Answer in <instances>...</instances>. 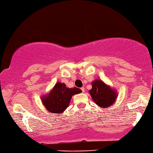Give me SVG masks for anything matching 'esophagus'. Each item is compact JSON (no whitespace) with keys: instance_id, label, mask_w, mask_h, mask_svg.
<instances>
[{"instance_id":"1","label":"esophagus","mask_w":153,"mask_h":153,"mask_svg":"<svg viewBox=\"0 0 153 153\" xmlns=\"http://www.w3.org/2000/svg\"><path fill=\"white\" fill-rule=\"evenodd\" d=\"M81 90H82V93H84V92H85V90H84V87H82V88H81Z\"/></svg>"}]
</instances>
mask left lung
Returning a JSON list of instances; mask_svg holds the SVG:
<instances>
[{"instance_id": "8db88e82", "label": "left lung", "mask_w": 153, "mask_h": 153, "mask_svg": "<svg viewBox=\"0 0 153 153\" xmlns=\"http://www.w3.org/2000/svg\"><path fill=\"white\" fill-rule=\"evenodd\" d=\"M89 93L94 103L103 108H109L114 104L118 97V93L115 89L97 79L92 82V88L89 91Z\"/></svg>"}]
</instances>
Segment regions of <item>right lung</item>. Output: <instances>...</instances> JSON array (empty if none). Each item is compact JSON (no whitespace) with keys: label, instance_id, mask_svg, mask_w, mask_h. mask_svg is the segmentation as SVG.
<instances>
[{"label":"right lung","instance_id":"add662e5","mask_svg":"<svg viewBox=\"0 0 153 153\" xmlns=\"http://www.w3.org/2000/svg\"><path fill=\"white\" fill-rule=\"evenodd\" d=\"M76 87L67 88L65 84L57 82L51 91L42 96V101L45 109L51 113L62 114L69 106L73 95L82 93Z\"/></svg>","mask_w":153,"mask_h":153}]
</instances>
